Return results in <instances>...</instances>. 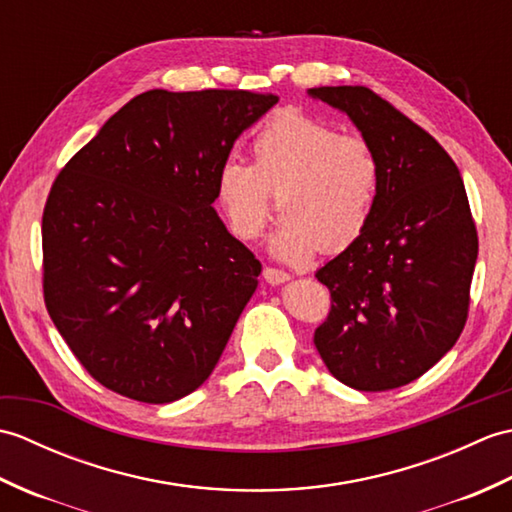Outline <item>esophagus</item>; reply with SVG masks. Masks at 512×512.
<instances>
[{
  "label": "esophagus",
  "mask_w": 512,
  "mask_h": 512,
  "mask_svg": "<svg viewBox=\"0 0 512 512\" xmlns=\"http://www.w3.org/2000/svg\"><path fill=\"white\" fill-rule=\"evenodd\" d=\"M264 279L268 281V284L279 286V284H284V281H288V279H290V275L286 273V270H281V268L266 266V268H264Z\"/></svg>",
  "instance_id": "obj_1"
}]
</instances>
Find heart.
I'll return each mask as SVG.
<instances>
[{
    "label": "heart",
    "mask_w": 512,
    "mask_h": 512,
    "mask_svg": "<svg viewBox=\"0 0 512 512\" xmlns=\"http://www.w3.org/2000/svg\"><path fill=\"white\" fill-rule=\"evenodd\" d=\"M250 165L228 160L217 171L215 200L239 242L264 235L281 198V224L270 248L290 264L319 250L339 253L363 235L376 209L383 167L363 136L301 112H281L248 145Z\"/></svg>",
    "instance_id": "heart-1"
}]
</instances>
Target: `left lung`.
<instances>
[{
    "label": "left lung",
    "instance_id": "8db88e82",
    "mask_svg": "<svg viewBox=\"0 0 512 512\" xmlns=\"http://www.w3.org/2000/svg\"><path fill=\"white\" fill-rule=\"evenodd\" d=\"M374 145L380 193L363 235L317 270L330 312L314 345L330 374L358 391L420 378L466 325L477 228L451 156L365 85L314 88Z\"/></svg>",
    "mask_w": 512,
    "mask_h": 512
}]
</instances>
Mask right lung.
Here are the masks:
<instances>
[{"mask_svg": "<svg viewBox=\"0 0 512 512\" xmlns=\"http://www.w3.org/2000/svg\"><path fill=\"white\" fill-rule=\"evenodd\" d=\"M277 101L143 92L54 178L41 217L43 301L96 383L165 405L211 376L262 273L213 209L215 178Z\"/></svg>", "mask_w": 512, "mask_h": 512, "instance_id": "obj_1", "label": "right lung"}]
</instances>
